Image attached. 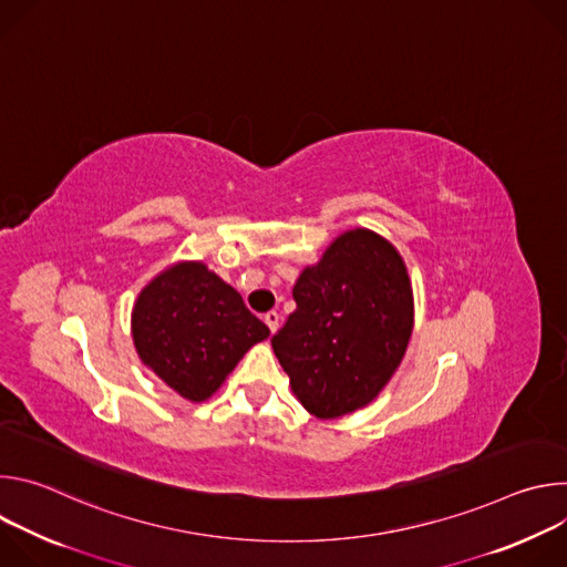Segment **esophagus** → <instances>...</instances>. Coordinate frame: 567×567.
Returning <instances> with one entry per match:
<instances>
[{"label": "esophagus", "mask_w": 567, "mask_h": 567, "mask_svg": "<svg viewBox=\"0 0 567 567\" xmlns=\"http://www.w3.org/2000/svg\"><path fill=\"white\" fill-rule=\"evenodd\" d=\"M265 322H267V328L271 330V334L278 330V326H280V316H278V311H267L265 313Z\"/></svg>", "instance_id": "obj_1"}]
</instances>
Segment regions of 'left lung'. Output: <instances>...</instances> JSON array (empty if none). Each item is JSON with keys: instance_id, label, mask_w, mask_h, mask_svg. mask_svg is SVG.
Here are the masks:
<instances>
[{"instance_id": "8db88e82", "label": "left lung", "mask_w": 567, "mask_h": 567, "mask_svg": "<svg viewBox=\"0 0 567 567\" xmlns=\"http://www.w3.org/2000/svg\"><path fill=\"white\" fill-rule=\"evenodd\" d=\"M293 300L296 311L271 346L298 401L320 420L368 406L413 332V289L401 256L372 230H348L300 274Z\"/></svg>"}]
</instances>
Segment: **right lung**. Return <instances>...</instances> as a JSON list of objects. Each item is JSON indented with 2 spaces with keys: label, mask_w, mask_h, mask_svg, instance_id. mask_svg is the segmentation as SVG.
<instances>
[{
  "label": "right lung",
  "mask_w": 567,
  "mask_h": 567,
  "mask_svg": "<svg viewBox=\"0 0 567 567\" xmlns=\"http://www.w3.org/2000/svg\"><path fill=\"white\" fill-rule=\"evenodd\" d=\"M141 361L190 401L208 399L245 357L269 337L241 296L202 262L156 276L132 311Z\"/></svg>",
  "instance_id": "add662e5"
}]
</instances>
